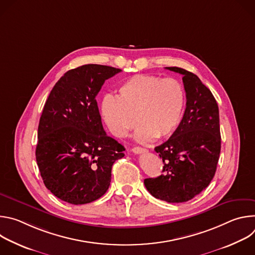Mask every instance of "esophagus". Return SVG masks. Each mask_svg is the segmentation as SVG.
I'll return each instance as SVG.
<instances>
[{"label": "esophagus", "instance_id": "1", "mask_svg": "<svg viewBox=\"0 0 255 255\" xmlns=\"http://www.w3.org/2000/svg\"><path fill=\"white\" fill-rule=\"evenodd\" d=\"M132 151L136 154H139V153H146L148 150L146 148H143V147H139V146H136L134 148H132Z\"/></svg>", "mask_w": 255, "mask_h": 255}]
</instances>
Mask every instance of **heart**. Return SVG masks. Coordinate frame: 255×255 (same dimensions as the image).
I'll use <instances>...</instances> for the list:
<instances>
[{
    "label": "heart",
    "instance_id": "b5f03b06",
    "mask_svg": "<svg viewBox=\"0 0 255 255\" xmlns=\"http://www.w3.org/2000/svg\"><path fill=\"white\" fill-rule=\"evenodd\" d=\"M186 107L184 87L174 79L152 75L130 78L118 89V96L107 95L101 102V115L114 136L122 138L137 122L135 138L148 142L172 134Z\"/></svg>",
    "mask_w": 255,
    "mask_h": 255
}]
</instances>
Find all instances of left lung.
Wrapping results in <instances>:
<instances>
[{"label":"left lung","mask_w":255,"mask_h":255,"mask_svg":"<svg viewBox=\"0 0 255 255\" xmlns=\"http://www.w3.org/2000/svg\"><path fill=\"white\" fill-rule=\"evenodd\" d=\"M183 75L187 104L183 119L170 138L154 150L163 161V174L145 178L156 199L168 203L192 200L213 179L221 150L219 108L211 91L193 72L171 66Z\"/></svg>","instance_id":"left-lung-1"}]
</instances>
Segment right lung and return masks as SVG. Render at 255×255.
Segmentation results:
<instances>
[{
    "label": "right lung",
    "mask_w": 255,
    "mask_h": 255,
    "mask_svg": "<svg viewBox=\"0 0 255 255\" xmlns=\"http://www.w3.org/2000/svg\"><path fill=\"white\" fill-rule=\"evenodd\" d=\"M121 69L86 64L59 79L45 102L38 126L36 161L45 187L58 199L83 205L101 198L113 163L125 150L103 128L96 97Z\"/></svg>",
    "instance_id": "right-lung-1"
}]
</instances>
